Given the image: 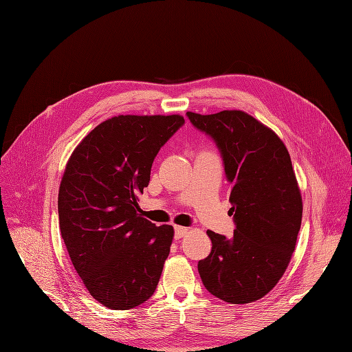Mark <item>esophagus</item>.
<instances>
[{
	"instance_id": "34e87169",
	"label": "esophagus",
	"mask_w": 352,
	"mask_h": 352,
	"mask_svg": "<svg viewBox=\"0 0 352 352\" xmlns=\"http://www.w3.org/2000/svg\"><path fill=\"white\" fill-rule=\"evenodd\" d=\"M187 232H188V228H186V227H178V226H177V227L174 228V236H175L177 239L182 238Z\"/></svg>"
}]
</instances>
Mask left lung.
<instances>
[{"mask_svg":"<svg viewBox=\"0 0 352 352\" xmlns=\"http://www.w3.org/2000/svg\"><path fill=\"white\" fill-rule=\"evenodd\" d=\"M187 117L215 142L232 187L234 236L207 231L212 248L198 263L202 284L226 302L256 301L285 272L301 228L302 199L288 150L244 111Z\"/></svg>","mask_w":352,"mask_h":352,"instance_id":"left-lung-1","label":"left lung"}]
</instances>
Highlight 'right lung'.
<instances>
[{
	"instance_id": "add662e5",
	"label": "right lung",
	"mask_w": 352,
	"mask_h": 352,
	"mask_svg": "<svg viewBox=\"0 0 352 352\" xmlns=\"http://www.w3.org/2000/svg\"><path fill=\"white\" fill-rule=\"evenodd\" d=\"M181 116H118L74 150L61 179L58 218L74 268L98 302L131 309L154 294L174 236L142 218L138 197Z\"/></svg>"
}]
</instances>
